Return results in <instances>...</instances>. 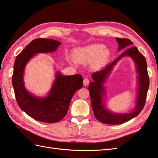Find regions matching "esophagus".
Instances as JSON below:
<instances>
[{"instance_id": "1", "label": "esophagus", "mask_w": 158, "mask_h": 158, "mask_svg": "<svg viewBox=\"0 0 158 158\" xmlns=\"http://www.w3.org/2000/svg\"><path fill=\"white\" fill-rule=\"evenodd\" d=\"M89 80L88 79L85 78V79H84V80H83V85H84L85 86L88 85L89 84Z\"/></svg>"}]
</instances>
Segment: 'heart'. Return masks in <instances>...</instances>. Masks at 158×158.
<instances>
[{"label":"heart","mask_w":158,"mask_h":158,"mask_svg":"<svg viewBox=\"0 0 158 158\" xmlns=\"http://www.w3.org/2000/svg\"><path fill=\"white\" fill-rule=\"evenodd\" d=\"M82 58L86 60H92L96 58L98 63L105 62L110 56L109 49H105L103 44H93L83 48L78 51Z\"/></svg>","instance_id":"1"}]
</instances>
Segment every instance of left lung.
I'll list each match as a JSON object with an SVG mask.
<instances>
[{
  "label": "left lung",
  "instance_id": "obj_1",
  "mask_svg": "<svg viewBox=\"0 0 158 158\" xmlns=\"http://www.w3.org/2000/svg\"><path fill=\"white\" fill-rule=\"evenodd\" d=\"M118 43V50L124 49L133 45V43L128 39L116 38ZM130 56L134 60L137 66L138 72L139 88L137 93L136 107L131 113L115 114L107 110L103 105L102 99L105 95L104 88L103 83L106 77L111 71L116 62L123 56ZM93 81L90 82L88 87L90 98L94 115L97 120L105 124L117 125L123 123L127 121L136 117L141 112L145 105L147 91L149 86V78L147 73V65L146 59L136 47H131L124 51L118 58L106 66L105 68L99 71L94 73L92 75Z\"/></svg>",
  "mask_w": 158,
  "mask_h": 158
}]
</instances>
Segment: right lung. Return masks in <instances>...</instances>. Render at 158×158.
<instances>
[{"instance_id":"1","label":"right lung","mask_w":158,"mask_h":158,"mask_svg":"<svg viewBox=\"0 0 158 158\" xmlns=\"http://www.w3.org/2000/svg\"><path fill=\"white\" fill-rule=\"evenodd\" d=\"M61 43L51 39H34L16 57L12 84L18 105L28 115L39 122L56 123L62 119L68 112L74 94L82 88L81 75L64 76L56 73L55 81L48 95L39 98L29 93L23 83V71L26 64L36 53L55 52Z\"/></svg>"}]
</instances>
